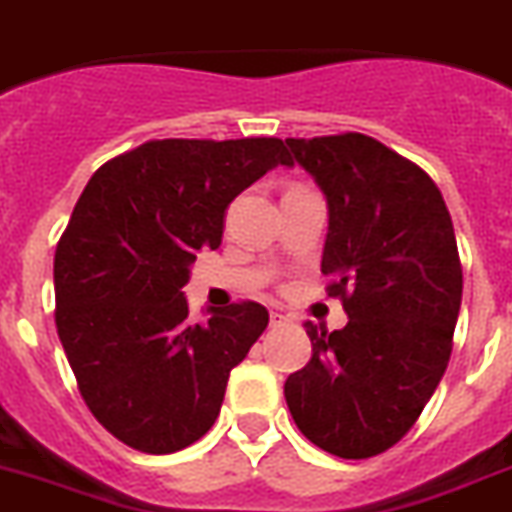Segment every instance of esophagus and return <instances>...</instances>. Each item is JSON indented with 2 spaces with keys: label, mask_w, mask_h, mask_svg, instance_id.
I'll use <instances>...</instances> for the list:
<instances>
[{
  "label": "esophagus",
  "mask_w": 512,
  "mask_h": 512,
  "mask_svg": "<svg viewBox=\"0 0 512 512\" xmlns=\"http://www.w3.org/2000/svg\"><path fill=\"white\" fill-rule=\"evenodd\" d=\"M286 323H289V315L278 313V310H273V313H270V326L273 328H281V326H286Z\"/></svg>",
  "instance_id": "obj_1"
}]
</instances>
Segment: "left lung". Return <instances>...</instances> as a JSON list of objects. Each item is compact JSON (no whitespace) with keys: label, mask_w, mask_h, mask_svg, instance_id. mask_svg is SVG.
Listing matches in <instances>:
<instances>
[{"label":"left lung","mask_w":512,"mask_h":512,"mask_svg":"<svg viewBox=\"0 0 512 512\" xmlns=\"http://www.w3.org/2000/svg\"><path fill=\"white\" fill-rule=\"evenodd\" d=\"M328 202L321 270L347 326L307 321L313 357L284 384L297 429L336 458L381 455L413 429L442 381L463 268L442 191L365 134L286 139Z\"/></svg>","instance_id":"1"}]
</instances>
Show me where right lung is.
Returning <instances> with one entry per match:
<instances>
[{"mask_svg": "<svg viewBox=\"0 0 512 512\" xmlns=\"http://www.w3.org/2000/svg\"><path fill=\"white\" fill-rule=\"evenodd\" d=\"M276 165L281 139H155L91 176L54 252V323L78 392L115 439L168 455L210 431L228 373L268 326L257 302L189 321L199 249L226 207Z\"/></svg>", "mask_w": 512, "mask_h": 512, "instance_id": "obj_1", "label": "right lung"}]
</instances>
